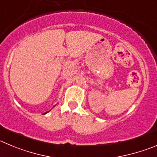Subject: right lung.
<instances>
[{
    "instance_id": "obj_1",
    "label": "right lung",
    "mask_w": 157,
    "mask_h": 157,
    "mask_svg": "<svg viewBox=\"0 0 157 157\" xmlns=\"http://www.w3.org/2000/svg\"><path fill=\"white\" fill-rule=\"evenodd\" d=\"M46 113H47V112H45V113H44V114H43V115H45V114H46Z\"/></svg>"
}]
</instances>
